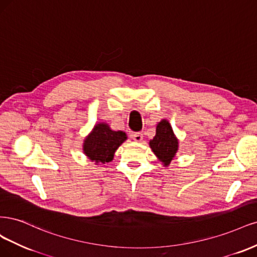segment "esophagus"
Masks as SVG:
<instances>
[{
	"mask_svg": "<svg viewBox=\"0 0 257 257\" xmlns=\"http://www.w3.org/2000/svg\"><path fill=\"white\" fill-rule=\"evenodd\" d=\"M132 139H134L135 142H141V141L143 140V135L141 134V132H135L134 135H132Z\"/></svg>",
	"mask_w": 257,
	"mask_h": 257,
	"instance_id": "1",
	"label": "esophagus"
}]
</instances>
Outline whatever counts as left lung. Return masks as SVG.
Returning <instances> with one entry per match:
<instances>
[{"instance_id": "obj_1", "label": "left lung", "mask_w": 257, "mask_h": 257, "mask_svg": "<svg viewBox=\"0 0 257 257\" xmlns=\"http://www.w3.org/2000/svg\"><path fill=\"white\" fill-rule=\"evenodd\" d=\"M153 152L165 165L170 164L178 150V141L174 137L172 127L168 120H161L157 126L156 136L150 142Z\"/></svg>"}]
</instances>
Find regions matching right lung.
<instances>
[{
    "instance_id": "right-lung-1",
    "label": "right lung",
    "mask_w": 257,
    "mask_h": 257,
    "mask_svg": "<svg viewBox=\"0 0 257 257\" xmlns=\"http://www.w3.org/2000/svg\"><path fill=\"white\" fill-rule=\"evenodd\" d=\"M126 139L125 132L113 131L105 123H98L85 139L83 151L96 163L110 162L113 160L115 151Z\"/></svg>"
}]
</instances>
